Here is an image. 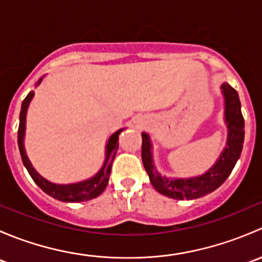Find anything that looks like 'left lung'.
<instances>
[{"label": "left lung", "instance_id": "left-lung-1", "mask_svg": "<svg viewBox=\"0 0 262 262\" xmlns=\"http://www.w3.org/2000/svg\"><path fill=\"white\" fill-rule=\"evenodd\" d=\"M226 99V121L228 124V142L215 165L204 175L192 179L168 180L161 178L153 168L150 157V143L146 133H142V161L149 176L150 184L158 192L172 199H198L210 194L227 180L239 158L244 147L245 120L241 112V102L236 90L228 83L222 84Z\"/></svg>", "mask_w": 262, "mask_h": 262}]
</instances>
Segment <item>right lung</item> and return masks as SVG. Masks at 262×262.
<instances>
[{
    "label": "right lung",
    "mask_w": 262,
    "mask_h": 262,
    "mask_svg": "<svg viewBox=\"0 0 262 262\" xmlns=\"http://www.w3.org/2000/svg\"><path fill=\"white\" fill-rule=\"evenodd\" d=\"M40 81L38 82V84ZM34 96V91H30L28 96L24 99L23 105H21V112H20V124H18V130H17V142H18V149H20L21 158L25 165L26 170L30 173L31 179L35 181V184L43 190L44 192L50 195L54 199L60 200V202H70V203H77V202H87L94 198L99 196L106 187L107 182H109V176L112 172V165L114 161L116 150H118L119 143L118 138L119 134L123 129L118 130L116 133L110 137L109 142L106 146V160H105L104 166L101 170L99 171L97 175L90 180L78 182V184H71V185H55L53 182L47 181L46 179L41 178L38 172L33 168L30 161L28 160L25 153V148H24V134H25V120H26V110H28L29 104H30L31 99Z\"/></svg>",
    "instance_id": "1"
}]
</instances>
